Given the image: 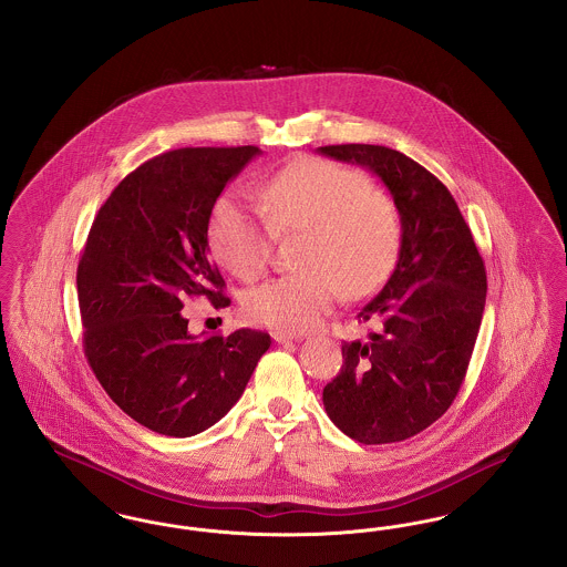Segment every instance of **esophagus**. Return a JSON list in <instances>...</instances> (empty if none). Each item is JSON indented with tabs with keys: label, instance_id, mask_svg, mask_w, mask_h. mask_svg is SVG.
Masks as SVG:
<instances>
[{
	"label": "esophagus",
	"instance_id": "esophagus-1",
	"mask_svg": "<svg viewBox=\"0 0 567 567\" xmlns=\"http://www.w3.org/2000/svg\"><path fill=\"white\" fill-rule=\"evenodd\" d=\"M274 340H278V342L303 340V333H293V331H274Z\"/></svg>",
	"mask_w": 567,
	"mask_h": 567
}]
</instances>
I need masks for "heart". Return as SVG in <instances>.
Wrapping results in <instances>:
<instances>
[{
	"label": "heart",
	"mask_w": 567,
	"mask_h": 567,
	"mask_svg": "<svg viewBox=\"0 0 567 567\" xmlns=\"http://www.w3.org/2000/svg\"><path fill=\"white\" fill-rule=\"evenodd\" d=\"M354 190L359 183L351 176L323 167L289 169L261 190V210L271 234L276 238L303 234L299 264L315 270L252 291L248 297L252 315L285 327H308L329 310L338 289L347 297L368 296L384 278L393 261V227L380 216L374 199L350 198ZM340 198L346 200L342 205L337 203ZM359 214L378 216V235L369 221L353 219ZM351 219L355 223L348 228ZM213 240L218 257L248 280L261 274L270 255L268 236L250 216L231 206L216 213Z\"/></svg>",
	"instance_id": "heart-1"
}]
</instances>
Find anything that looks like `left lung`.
<instances>
[{
	"label": "left lung",
	"instance_id": "obj_1",
	"mask_svg": "<svg viewBox=\"0 0 567 567\" xmlns=\"http://www.w3.org/2000/svg\"><path fill=\"white\" fill-rule=\"evenodd\" d=\"M319 153L374 172L402 225L398 266L359 312L363 321L380 315L382 331L342 347L324 412L357 442H400L430 427L457 395L483 321L485 266L453 195L423 165L372 144Z\"/></svg>",
	"mask_w": 567,
	"mask_h": 567
}]
</instances>
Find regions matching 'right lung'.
Returning <instances> with one entry per match:
<instances>
[{"label": "right lung", "mask_w": 567, "mask_h": 567, "mask_svg": "<svg viewBox=\"0 0 567 567\" xmlns=\"http://www.w3.org/2000/svg\"><path fill=\"white\" fill-rule=\"evenodd\" d=\"M257 146L181 148L140 165L95 216L79 266L89 361L110 398L144 427L189 437L243 398L268 333L190 336L183 299H218L208 261L216 197Z\"/></svg>", "instance_id": "obj_1"}]
</instances>
